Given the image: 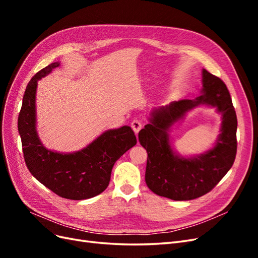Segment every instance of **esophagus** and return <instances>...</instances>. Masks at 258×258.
Returning <instances> with one entry per match:
<instances>
[{
  "label": "esophagus",
  "instance_id": "esophagus-1",
  "mask_svg": "<svg viewBox=\"0 0 258 258\" xmlns=\"http://www.w3.org/2000/svg\"><path fill=\"white\" fill-rule=\"evenodd\" d=\"M131 128L134 129L135 134L138 135L139 131L141 130V128H142V122H141V120H139V119H134V120H132V121H131Z\"/></svg>",
  "mask_w": 258,
  "mask_h": 258
}]
</instances>
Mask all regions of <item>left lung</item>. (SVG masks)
<instances>
[{"label":"left lung","mask_w":258,"mask_h":258,"mask_svg":"<svg viewBox=\"0 0 258 258\" xmlns=\"http://www.w3.org/2000/svg\"><path fill=\"white\" fill-rule=\"evenodd\" d=\"M200 105L215 107L222 115L221 134L212 149L185 158L174 152L168 132L187 111ZM148 120L139 132V141L147 152L146 185L158 196L177 201L196 199L212 190L232 167L237 153L236 111L225 83L207 70H202L199 97L154 108Z\"/></svg>","instance_id":"obj_1"}]
</instances>
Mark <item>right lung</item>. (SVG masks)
Wrapping results in <instances>:
<instances>
[{
	"mask_svg": "<svg viewBox=\"0 0 258 258\" xmlns=\"http://www.w3.org/2000/svg\"><path fill=\"white\" fill-rule=\"evenodd\" d=\"M60 62L37 72L27 86L18 116V131L26 165L37 181L62 198L83 200L105 190L114 163L137 144L129 126L104 131L81 151L58 153L46 148L36 131L35 97L37 82Z\"/></svg>",
	"mask_w": 258,
	"mask_h": 258,
	"instance_id": "1",
	"label": "right lung"
}]
</instances>
